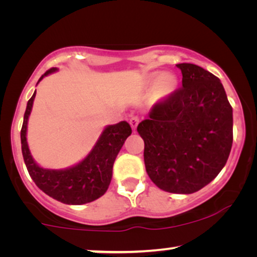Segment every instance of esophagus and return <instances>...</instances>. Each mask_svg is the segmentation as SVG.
<instances>
[{"label":"esophagus","mask_w":257,"mask_h":257,"mask_svg":"<svg viewBox=\"0 0 257 257\" xmlns=\"http://www.w3.org/2000/svg\"><path fill=\"white\" fill-rule=\"evenodd\" d=\"M139 122H140V118L138 117V115H135V117H132L131 119H130V125H131L133 131H136L137 126H138Z\"/></svg>","instance_id":"obj_1"}]
</instances>
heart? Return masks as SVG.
Here are the masks:
<instances>
[{"label":"heart","instance_id":"1","mask_svg":"<svg viewBox=\"0 0 257 257\" xmlns=\"http://www.w3.org/2000/svg\"><path fill=\"white\" fill-rule=\"evenodd\" d=\"M177 78L172 73L161 75L160 72H152L145 77V84L147 86L156 85L154 91L158 97H165L173 92L177 87Z\"/></svg>","mask_w":257,"mask_h":257}]
</instances>
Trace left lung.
I'll list each match as a JSON object with an SVG mask.
<instances>
[{"label":"left lung","instance_id":"left-lung-1","mask_svg":"<svg viewBox=\"0 0 257 257\" xmlns=\"http://www.w3.org/2000/svg\"><path fill=\"white\" fill-rule=\"evenodd\" d=\"M182 86L158 100L137 131L144 161L163 191L191 194L220 173L233 144V108L220 79L201 66L177 64Z\"/></svg>","mask_w":257,"mask_h":257}]
</instances>
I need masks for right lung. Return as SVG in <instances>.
Segmentation results:
<instances>
[{
  "label": "right lung",
  "mask_w": 257,
  "mask_h": 257,
  "mask_svg": "<svg viewBox=\"0 0 257 257\" xmlns=\"http://www.w3.org/2000/svg\"><path fill=\"white\" fill-rule=\"evenodd\" d=\"M56 70V68L49 69L40 80ZM35 94L36 91L28 100L21 130L23 159L31 179L45 194L66 205H83L100 198L110 186L115 157L126 138L132 133L131 126L128 122L120 121L105 128L94 149L76 166L63 171L44 170L38 166L30 156L26 137L28 118L33 107Z\"/></svg>",
  "instance_id": "add662e5"
}]
</instances>
